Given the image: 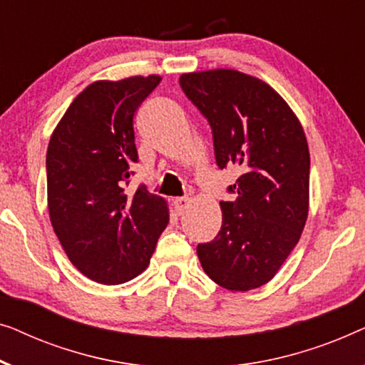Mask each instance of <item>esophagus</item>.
<instances>
[{
	"mask_svg": "<svg viewBox=\"0 0 365 365\" xmlns=\"http://www.w3.org/2000/svg\"><path fill=\"white\" fill-rule=\"evenodd\" d=\"M173 208H175V213L177 215H183V212L185 210L188 208V205H190V200L187 198V197H182V198H175L173 200Z\"/></svg>",
	"mask_w": 365,
	"mask_h": 365,
	"instance_id": "obj_1",
	"label": "esophagus"
}]
</instances>
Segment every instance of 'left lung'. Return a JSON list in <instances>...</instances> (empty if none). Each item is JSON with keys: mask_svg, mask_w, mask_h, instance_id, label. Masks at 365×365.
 Listing matches in <instances>:
<instances>
[{"mask_svg": "<svg viewBox=\"0 0 365 365\" xmlns=\"http://www.w3.org/2000/svg\"><path fill=\"white\" fill-rule=\"evenodd\" d=\"M185 94L207 117L220 168L241 167L220 202L217 238L197 246L205 273L225 289L250 291L274 278L309 212V148L299 119L269 84L235 69L180 76Z\"/></svg>", "mask_w": 365, "mask_h": 365, "instance_id": "left-lung-1", "label": "left lung"}]
</instances>
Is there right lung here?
<instances>
[{"mask_svg": "<svg viewBox=\"0 0 365 365\" xmlns=\"http://www.w3.org/2000/svg\"><path fill=\"white\" fill-rule=\"evenodd\" d=\"M160 76L96 81L68 107L48 145V208L76 268L101 284L147 269L168 225L167 202L140 185L127 195L138 162L133 115Z\"/></svg>", "mask_w": 365, "mask_h": 365, "instance_id": "right-lung-1", "label": "right lung"}]
</instances>
